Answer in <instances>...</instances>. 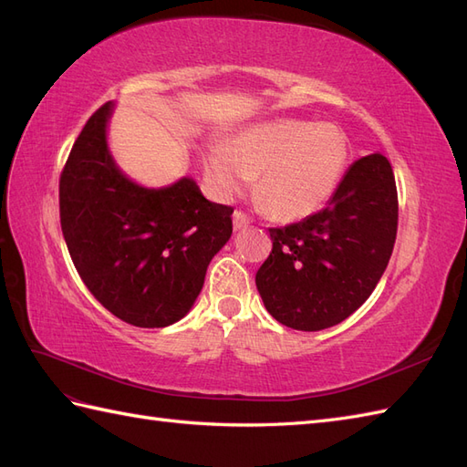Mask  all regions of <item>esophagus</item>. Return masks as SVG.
Returning a JSON list of instances; mask_svg holds the SVG:
<instances>
[{
  "label": "esophagus",
  "mask_w": 467,
  "mask_h": 467,
  "mask_svg": "<svg viewBox=\"0 0 467 467\" xmlns=\"http://www.w3.org/2000/svg\"><path fill=\"white\" fill-rule=\"evenodd\" d=\"M251 223V218L245 214L244 210H235L234 212V228L235 230H244Z\"/></svg>",
  "instance_id": "obj_1"
}]
</instances>
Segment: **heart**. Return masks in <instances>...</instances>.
<instances>
[{
    "label": "heart",
    "instance_id": "obj_1",
    "mask_svg": "<svg viewBox=\"0 0 467 467\" xmlns=\"http://www.w3.org/2000/svg\"><path fill=\"white\" fill-rule=\"evenodd\" d=\"M345 163L347 140L335 126L276 120L251 126L232 148H212L206 173L222 196L244 191L259 175V201L268 214L298 220L329 199Z\"/></svg>",
    "mask_w": 467,
    "mask_h": 467
}]
</instances>
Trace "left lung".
<instances>
[{"label":"left lung","mask_w":467,"mask_h":467,"mask_svg":"<svg viewBox=\"0 0 467 467\" xmlns=\"http://www.w3.org/2000/svg\"><path fill=\"white\" fill-rule=\"evenodd\" d=\"M398 187L386 155L348 167L329 204L302 222L268 228L273 251L255 282L276 321L321 331L368 300L398 235Z\"/></svg>","instance_id":"1"}]
</instances>
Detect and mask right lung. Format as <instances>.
I'll list each match as a JSON object with an SVG mask.
<instances>
[{
  "instance_id": "1",
  "label": "right lung",
  "mask_w": 467,
  "mask_h": 467,
  "mask_svg": "<svg viewBox=\"0 0 467 467\" xmlns=\"http://www.w3.org/2000/svg\"><path fill=\"white\" fill-rule=\"evenodd\" d=\"M110 109L93 112L62 169V234L95 300L136 327H167L202 290L234 208L206 201L187 177L165 189L126 179L107 150Z\"/></svg>"
}]
</instances>
